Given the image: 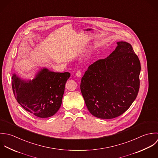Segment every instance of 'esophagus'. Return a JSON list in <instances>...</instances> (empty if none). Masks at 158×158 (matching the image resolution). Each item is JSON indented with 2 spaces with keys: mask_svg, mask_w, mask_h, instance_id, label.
Instances as JSON below:
<instances>
[{
  "mask_svg": "<svg viewBox=\"0 0 158 158\" xmlns=\"http://www.w3.org/2000/svg\"><path fill=\"white\" fill-rule=\"evenodd\" d=\"M76 76L78 77H81V76H82V72L80 71H77L76 73Z\"/></svg>",
  "mask_w": 158,
  "mask_h": 158,
  "instance_id": "1",
  "label": "esophagus"
}]
</instances>
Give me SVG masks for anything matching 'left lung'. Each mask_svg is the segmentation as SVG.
Returning a JSON list of instances; mask_svg holds the SVG:
<instances>
[{"label":"left lung","instance_id":"obj_1","mask_svg":"<svg viewBox=\"0 0 158 158\" xmlns=\"http://www.w3.org/2000/svg\"><path fill=\"white\" fill-rule=\"evenodd\" d=\"M106 59L90 64L82 77L81 90L89 112L96 117L111 119L126 111L140 87V60L125 41Z\"/></svg>","mask_w":158,"mask_h":158}]
</instances>
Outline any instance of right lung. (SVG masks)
<instances>
[{"label": "right lung", "instance_id": "add662e5", "mask_svg": "<svg viewBox=\"0 0 158 158\" xmlns=\"http://www.w3.org/2000/svg\"><path fill=\"white\" fill-rule=\"evenodd\" d=\"M68 72L55 73L42 69L32 81L12 76L13 92L18 102L27 112L40 118L54 115L60 109Z\"/></svg>", "mask_w": 158, "mask_h": 158}]
</instances>
